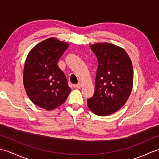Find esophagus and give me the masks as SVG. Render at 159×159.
Segmentation results:
<instances>
[{
	"instance_id": "obj_1",
	"label": "esophagus",
	"mask_w": 159,
	"mask_h": 159,
	"mask_svg": "<svg viewBox=\"0 0 159 159\" xmlns=\"http://www.w3.org/2000/svg\"><path fill=\"white\" fill-rule=\"evenodd\" d=\"M75 87H76L78 89H80L82 87V84L80 83H79L78 84H76V85H75Z\"/></svg>"
}]
</instances>
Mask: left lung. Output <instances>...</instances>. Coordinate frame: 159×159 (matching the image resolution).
Listing matches in <instances>:
<instances>
[{"label": "left lung", "instance_id": "1", "mask_svg": "<svg viewBox=\"0 0 159 159\" xmlns=\"http://www.w3.org/2000/svg\"><path fill=\"white\" fill-rule=\"evenodd\" d=\"M97 57L95 91L87 99L89 109L99 116L116 113L126 102L133 83V64L124 49L110 43L90 46Z\"/></svg>", "mask_w": 159, "mask_h": 159}]
</instances>
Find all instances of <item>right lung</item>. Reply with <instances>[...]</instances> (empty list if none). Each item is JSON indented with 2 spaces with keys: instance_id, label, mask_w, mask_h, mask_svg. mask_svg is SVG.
Masks as SVG:
<instances>
[{
  "instance_id": "1",
  "label": "right lung",
  "mask_w": 159,
  "mask_h": 159,
  "mask_svg": "<svg viewBox=\"0 0 159 159\" xmlns=\"http://www.w3.org/2000/svg\"><path fill=\"white\" fill-rule=\"evenodd\" d=\"M68 46L66 42L48 38L38 43L26 59L23 74L26 92L35 105L47 111L61 105L71 91L65 74L57 65Z\"/></svg>"
}]
</instances>
